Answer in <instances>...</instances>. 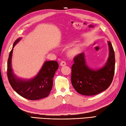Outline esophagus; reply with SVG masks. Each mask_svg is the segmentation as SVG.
Returning a JSON list of instances; mask_svg holds the SVG:
<instances>
[{"label": "esophagus", "mask_w": 126, "mask_h": 126, "mask_svg": "<svg viewBox=\"0 0 126 126\" xmlns=\"http://www.w3.org/2000/svg\"><path fill=\"white\" fill-rule=\"evenodd\" d=\"M66 62L65 61H61V63H60V65L62 66H65L66 65Z\"/></svg>", "instance_id": "34e87169"}]
</instances>
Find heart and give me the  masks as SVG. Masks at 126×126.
Listing matches in <instances>:
<instances>
[{"mask_svg": "<svg viewBox=\"0 0 126 126\" xmlns=\"http://www.w3.org/2000/svg\"><path fill=\"white\" fill-rule=\"evenodd\" d=\"M79 50H80L79 47L78 46H76L70 48L68 51V53L69 55L70 56H74L76 55V54H77L79 52Z\"/></svg>", "mask_w": 126, "mask_h": 126, "instance_id": "1", "label": "heart"}]
</instances>
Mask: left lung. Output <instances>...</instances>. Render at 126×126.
<instances>
[{"label":"left lung","instance_id":"obj_1","mask_svg":"<svg viewBox=\"0 0 126 126\" xmlns=\"http://www.w3.org/2000/svg\"><path fill=\"white\" fill-rule=\"evenodd\" d=\"M108 45L109 58L105 66L97 70L91 69L86 64L83 53L74 58L71 81L73 87L80 94L96 95L107 90L111 83L115 74V58L114 48L110 41Z\"/></svg>","mask_w":126,"mask_h":126}]
</instances>
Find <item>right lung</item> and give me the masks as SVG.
<instances>
[{
    "label": "right lung",
    "instance_id": "right-lung-1",
    "mask_svg": "<svg viewBox=\"0 0 126 126\" xmlns=\"http://www.w3.org/2000/svg\"><path fill=\"white\" fill-rule=\"evenodd\" d=\"M21 40L17 39L14 46ZM13 49L9 53L7 60V75L12 88L19 95L26 99L36 100L45 98L50 94L53 86V78L58 68V63L55 61H46L38 74L29 80H22L16 78L11 68V58Z\"/></svg>",
    "mask_w": 126,
    "mask_h": 126
}]
</instances>
